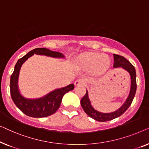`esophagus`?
Segmentation results:
<instances>
[{
  "label": "esophagus",
  "instance_id": "1",
  "mask_svg": "<svg viewBox=\"0 0 149 149\" xmlns=\"http://www.w3.org/2000/svg\"><path fill=\"white\" fill-rule=\"evenodd\" d=\"M85 82L82 79H78L74 82V85L75 86H79V85H85Z\"/></svg>",
  "mask_w": 149,
  "mask_h": 149
}]
</instances>
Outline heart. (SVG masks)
I'll use <instances>...</instances> for the list:
<instances>
[{
	"label": "heart",
	"instance_id": "b5f03b06",
	"mask_svg": "<svg viewBox=\"0 0 149 149\" xmlns=\"http://www.w3.org/2000/svg\"><path fill=\"white\" fill-rule=\"evenodd\" d=\"M77 64L83 70H91L93 75L100 76L108 70L110 65V60L104 55L93 52H86L79 56L77 60Z\"/></svg>",
	"mask_w": 149,
	"mask_h": 149
}]
</instances>
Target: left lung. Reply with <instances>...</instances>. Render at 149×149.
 Returning a JSON list of instances; mask_svg holds the SVG:
<instances>
[{"mask_svg":"<svg viewBox=\"0 0 149 149\" xmlns=\"http://www.w3.org/2000/svg\"><path fill=\"white\" fill-rule=\"evenodd\" d=\"M114 56V68H122L124 70L129 72L131 78V87H130V93L128 97L126 99L123 104L117 109V111L112 112V113H102L97 110L94 109L92 106H91V101L89 98L88 91L81 100V104L83 109L84 110L85 113L87 114L89 117L92 118V119L96 120L97 121L104 122L113 120L115 118L119 117V116L123 115L125 112L130 107L131 104L133 101L134 97L135 96L136 91V73L134 66L130 63L129 61L123 56H119V55L113 54Z\"/></svg>","mask_w":149,"mask_h":149,"instance_id":"8db88e82","label":"left lung"}]
</instances>
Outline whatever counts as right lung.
<instances>
[{
    "mask_svg": "<svg viewBox=\"0 0 149 149\" xmlns=\"http://www.w3.org/2000/svg\"><path fill=\"white\" fill-rule=\"evenodd\" d=\"M34 54L52 57L54 58H64L62 53L53 52L46 48H36L30 51L27 54L18 60L16 63L13 74L10 79V92L11 98L18 109L29 117L34 118L46 117L54 114L59 109L65 93L72 90L74 84L66 87L56 89L43 97L31 99L24 97L19 92L18 87V78L22 64Z\"/></svg>",
    "mask_w": 149,
    "mask_h": 149,
    "instance_id": "right-lung-1",
    "label": "right lung"
}]
</instances>
